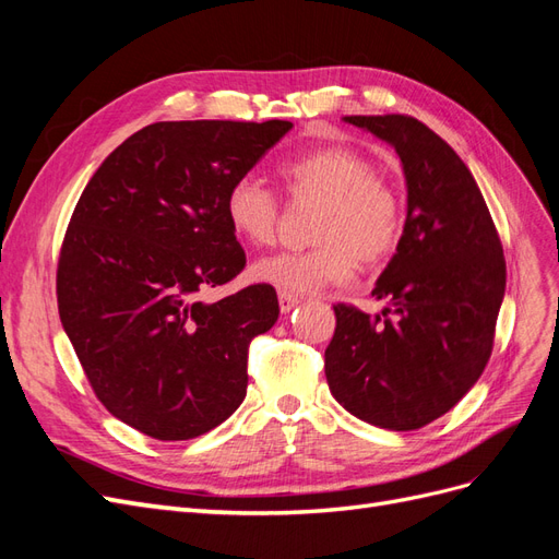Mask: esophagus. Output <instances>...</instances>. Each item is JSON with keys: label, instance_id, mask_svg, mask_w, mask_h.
I'll return each instance as SVG.
<instances>
[{"label": "esophagus", "instance_id": "obj_1", "mask_svg": "<svg viewBox=\"0 0 559 559\" xmlns=\"http://www.w3.org/2000/svg\"><path fill=\"white\" fill-rule=\"evenodd\" d=\"M296 306H298V296H294V294H289V292H280V310H282L284 314L292 312Z\"/></svg>", "mask_w": 559, "mask_h": 559}]
</instances>
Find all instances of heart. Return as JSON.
I'll return each mask as SVG.
<instances>
[{
  "label": "heart",
  "mask_w": 559,
  "mask_h": 559,
  "mask_svg": "<svg viewBox=\"0 0 559 559\" xmlns=\"http://www.w3.org/2000/svg\"><path fill=\"white\" fill-rule=\"evenodd\" d=\"M280 177L294 202H319L306 251L267 253L251 265V277L289 294H312L347 282L357 263L380 267L394 257L405 228L403 198L396 186L376 175L361 151L329 144L310 148L280 165ZM230 230L261 247L275 240L280 198L253 177L235 179L224 200Z\"/></svg>",
  "instance_id": "heart-1"
}]
</instances>
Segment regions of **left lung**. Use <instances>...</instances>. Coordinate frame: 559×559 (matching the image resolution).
<instances>
[{
  "label": "left lung",
  "instance_id": "8db88e82",
  "mask_svg": "<svg viewBox=\"0 0 559 559\" xmlns=\"http://www.w3.org/2000/svg\"><path fill=\"white\" fill-rule=\"evenodd\" d=\"M396 148L408 216L373 296L382 314L337 302L324 352L335 401L368 425L413 431L478 382L506 292L499 233L454 148L413 116H345Z\"/></svg>",
  "mask_w": 559,
  "mask_h": 559
}]
</instances>
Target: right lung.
Listing matches in <instances>:
<instances>
[{"instance_id": "obj_1", "label": "right lung", "mask_w": 559, "mask_h": 559, "mask_svg": "<svg viewBox=\"0 0 559 559\" xmlns=\"http://www.w3.org/2000/svg\"><path fill=\"white\" fill-rule=\"evenodd\" d=\"M289 121H160L83 189L58 261L64 333L105 408L158 441H189L247 396V352L280 314L270 284L198 296L247 263L224 212Z\"/></svg>"}]
</instances>
